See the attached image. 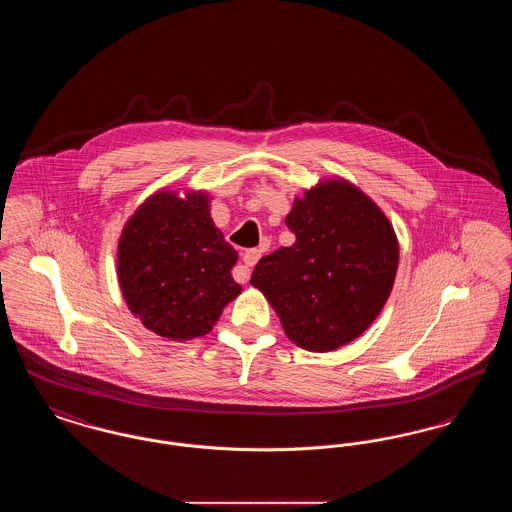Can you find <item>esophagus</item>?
<instances>
[{
  "instance_id": "obj_1",
  "label": "esophagus",
  "mask_w": 512,
  "mask_h": 512,
  "mask_svg": "<svg viewBox=\"0 0 512 512\" xmlns=\"http://www.w3.org/2000/svg\"><path fill=\"white\" fill-rule=\"evenodd\" d=\"M259 259H261V251L259 249H247L244 253V267L236 268V280L245 284L247 278H249V268L255 267Z\"/></svg>"
}]
</instances>
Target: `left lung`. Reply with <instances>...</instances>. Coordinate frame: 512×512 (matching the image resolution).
I'll list each match as a JSON object with an SVG mask.
<instances>
[{"label":"left lung","mask_w":512,"mask_h":512,"mask_svg":"<svg viewBox=\"0 0 512 512\" xmlns=\"http://www.w3.org/2000/svg\"><path fill=\"white\" fill-rule=\"evenodd\" d=\"M295 244L263 257L251 286L267 297L286 336L328 353L357 340L390 297L399 242L384 211L345 178L320 180L293 199Z\"/></svg>","instance_id":"1"}]
</instances>
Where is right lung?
I'll return each instance as SVG.
<instances>
[{
    "label": "right lung",
    "mask_w": 512,
    "mask_h": 512,
    "mask_svg": "<svg viewBox=\"0 0 512 512\" xmlns=\"http://www.w3.org/2000/svg\"><path fill=\"white\" fill-rule=\"evenodd\" d=\"M203 190H159L126 220L117 247V276L130 313L171 341L205 336L242 286L238 253L211 219Z\"/></svg>",
    "instance_id": "right-lung-1"
}]
</instances>
